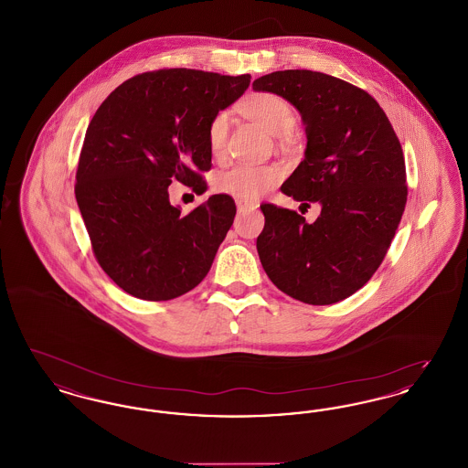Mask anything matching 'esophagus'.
Instances as JSON below:
<instances>
[{
  "instance_id": "obj_1",
  "label": "esophagus",
  "mask_w": 468,
  "mask_h": 468,
  "mask_svg": "<svg viewBox=\"0 0 468 468\" xmlns=\"http://www.w3.org/2000/svg\"><path fill=\"white\" fill-rule=\"evenodd\" d=\"M256 207H258V203H254V201L237 200V208H239V212L254 210Z\"/></svg>"
}]
</instances>
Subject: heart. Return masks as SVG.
<instances>
[{
    "label": "heart",
    "mask_w": 468,
    "mask_h": 468,
    "mask_svg": "<svg viewBox=\"0 0 468 468\" xmlns=\"http://www.w3.org/2000/svg\"><path fill=\"white\" fill-rule=\"evenodd\" d=\"M240 111L268 133L281 134L288 138L294 126L296 113L290 101L273 92H256L247 96L240 103ZM229 130V113L218 112L208 124V149L214 157L223 156ZM284 177V170L279 165H247L237 163L226 168L216 178V189L224 195L235 197L237 200H260L271 191Z\"/></svg>",
    "instance_id": "obj_1"
}]
</instances>
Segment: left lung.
<instances>
[{
  "label": "left lung",
  "instance_id": "obj_1",
  "mask_svg": "<svg viewBox=\"0 0 468 468\" xmlns=\"http://www.w3.org/2000/svg\"><path fill=\"white\" fill-rule=\"evenodd\" d=\"M252 88L279 94L300 112L305 159L281 189L305 207L321 205L312 224L290 208L261 205V265L294 300L342 302L372 279L400 224L407 203L400 140L367 90L332 75L284 69L256 79Z\"/></svg>",
  "mask_w": 468,
  "mask_h": 468
}]
</instances>
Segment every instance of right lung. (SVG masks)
<instances>
[{"mask_svg":"<svg viewBox=\"0 0 468 468\" xmlns=\"http://www.w3.org/2000/svg\"><path fill=\"white\" fill-rule=\"evenodd\" d=\"M250 75L189 68L134 75L112 90L90 119L80 151L75 198L96 261L140 300L165 302L197 288L237 214L212 195L187 216L170 205L177 178L203 189L210 170L208 124L239 100Z\"/></svg>","mask_w":468,"mask_h":468,"instance_id":"right-lung-1","label":"right lung"}]
</instances>
